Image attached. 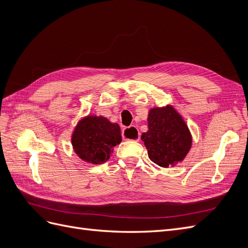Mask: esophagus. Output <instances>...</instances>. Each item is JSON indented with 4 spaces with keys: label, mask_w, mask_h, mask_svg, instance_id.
Masks as SVG:
<instances>
[{
    "label": "esophagus",
    "mask_w": 248,
    "mask_h": 248,
    "mask_svg": "<svg viewBox=\"0 0 248 248\" xmlns=\"http://www.w3.org/2000/svg\"><path fill=\"white\" fill-rule=\"evenodd\" d=\"M122 138L123 140H140V132L134 126L128 127V128H124L122 131Z\"/></svg>",
    "instance_id": "esophagus-1"
}]
</instances>
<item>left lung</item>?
I'll list each match as a JSON object with an SVG mask.
<instances>
[{
  "label": "left lung",
  "instance_id": "1",
  "mask_svg": "<svg viewBox=\"0 0 248 248\" xmlns=\"http://www.w3.org/2000/svg\"><path fill=\"white\" fill-rule=\"evenodd\" d=\"M148 128L140 139L145 142L151 161L168 168L184 159L191 146V136L174 108H152L148 116Z\"/></svg>",
  "mask_w": 248,
  "mask_h": 248
}]
</instances>
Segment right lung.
<instances>
[{
  "mask_svg": "<svg viewBox=\"0 0 248 248\" xmlns=\"http://www.w3.org/2000/svg\"><path fill=\"white\" fill-rule=\"evenodd\" d=\"M117 123L107 118L89 116L77 126L72 134L74 151L82 160L93 164L106 162L111 150L121 142V132Z\"/></svg>",
  "mask_w": 248,
  "mask_h": 248,
  "instance_id": "1",
  "label": "right lung"
}]
</instances>
